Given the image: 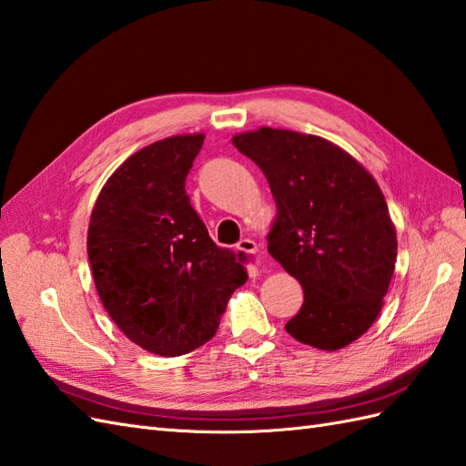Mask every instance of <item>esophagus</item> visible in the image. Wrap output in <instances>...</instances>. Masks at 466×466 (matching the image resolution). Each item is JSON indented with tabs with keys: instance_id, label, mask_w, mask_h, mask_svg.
<instances>
[{
	"instance_id": "1",
	"label": "esophagus",
	"mask_w": 466,
	"mask_h": 466,
	"mask_svg": "<svg viewBox=\"0 0 466 466\" xmlns=\"http://www.w3.org/2000/svg\"><path fill=\"white\" fill-rule=\"evenodd\" d=\"M237 248H239V251H243V253L255 255V253L260 251V245L257 241H253V239H241L239 245H237Z\"/></svg>"
}]
</instances>
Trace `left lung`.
Instances as JSON below:
<instances>
[{
    "mask_svg": "<svg viewBox=\"0 0 466 466\" xmlns=\"http://www.w3.org/2000/svg\"><path fill=\"white\" fill-rule=\"evenodd\" d=\"M233 146L263 169L277 203L267 248L304 290L287 332L326 351L356 342L395 270V225L378 181L320 136L260 127L235 134Z\"/></svg>",
    "mask_w": 466,
    "mask_h": 466,
    "instance_id": "1",
    "label": "left lung"
}]
</instances>
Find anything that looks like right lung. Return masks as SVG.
Instances as JSON below:
<instances>
[{
  "label": "right lung",
  "mask_w": 466,
  "mask_h": 466,
  "mask_svg": "<svg viewBox=\"0 0 466 466\" xmlns=\"http://www.w3.org/2000/svg\"><path fill=\"white\" fill-rule=\"evenodd\" d=\"M203 140L169 136L132 154L102 186L88 223L102 306L134 344L166 358L209 342L247 280V257L213 243L186 194Z\"/></svg>",
  "instance_id": "right-lung-1"
}]
</instances>
